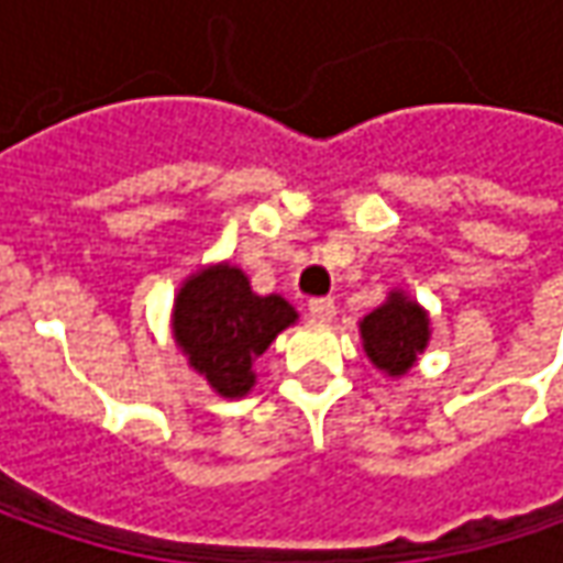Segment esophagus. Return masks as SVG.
Returning a JSON list of instances; mask_svg holds the SVG:
<instances>
[{"label":"esophagus","instance_id":"34e87169","mask_svg":"<svg viewBox=\"0 0 563 563\" xmlns=\"http://www.w3.org/2000/svg\"><path fill=\"white\" fill-rule=\"evenodd\" d=\"M310 313H313V319H319V322H332L338 316V307L332 297H316V300H310Z\"/></svg>","mask_w":563,"mask_h":563}]
</instances>
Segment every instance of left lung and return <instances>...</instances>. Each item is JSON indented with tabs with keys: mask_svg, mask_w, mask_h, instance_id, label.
Returning a JSON list of instances; mask_svg holds the SVG:
<instances>
[{
	"mask_svg": "<svg viewBox=\"0 0 563 563\" xmlns=\"http://www.w3.org/2000/svg\"><path fill=\"white\" fill-rule=\"evenodd\" d=\"M360 338L369 363L385 376L400 378L417 366L420 354L429 347L432 319L422 303L398 288L360 319Z\"/></svg>",
	"mask_w": 563,
	"mask_h": 563,
	"instance_id": "obj_1",
	"label": "left lung"
}]
</instances>
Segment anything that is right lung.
Listing matches in <instances>:
<instances>
[{"instance_id": "1", "label": "right lung", "mask_w": 563, "mask_h": 563, "mask_svg": "<svg viewBox=\"0 0 563 563\" xmlns=\"http://www.w3.org/2000/svg\"><path fill=\"white\" fill-rule=\"evenodd\" d=\"M294 322L297 310L282 294H256L228 260L190 272L172 303V338L219 398L253 391L256 360Z\"/></svg>"}]
</instances>
